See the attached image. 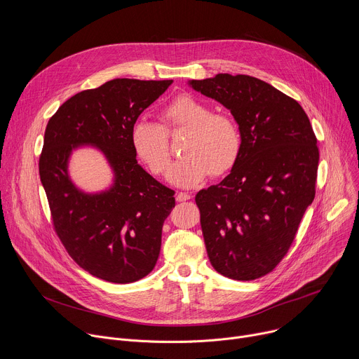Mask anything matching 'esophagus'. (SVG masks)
<instances>
[{"label":"esophagus","mask_w":359,"mask_h":359,"mask_svg":"<svg viewBox=\"0 0 359 359\" xmlns=\"http://www.w3.org/2000/svg\"><path fill=\"white\" fill-rule=\"evenodd\" d=\"M190 197H191V196H190L189 193H182V191H180V193L176 194V200H177V201H187V200H190Z\"/></svg>","instance_id":"esophagus-1"}]
</instances>
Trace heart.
I'll return each mask as SVG.
<instances>
[{"instance_id": "1", "label": "heart", "mask_w": 359, "mask_h": 359, "mask_svg": "<svg viewBox=\"0 0 359 359\" xmlns=\"http://www.w3.org/2000/svg\"><path fill=\"white\" fill-rule=\"evenodd\" d=\"M165 126L140 119L131 128V145L137 156L154 175L162 176L170 165L167 131L186 128L189 134L182 148L184 156L176 162L168 180L177 187L191 189L203 183L210 173L221 176L236 162L241 152V133L228 114H211L200 100L180 94L163 109Z\"/></svg>"}]
</instances>
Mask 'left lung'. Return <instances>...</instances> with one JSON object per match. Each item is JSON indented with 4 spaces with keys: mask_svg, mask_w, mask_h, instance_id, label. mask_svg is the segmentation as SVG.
Returning a JSON list of instances; mask_svg holds the SVG:
<instances>
[{
    "mask_svg": "<svg viewBox=\"0 0 359 359\" xmlns=\"http://www.w3.org/2000/svg\"><path fill=\"white\" fill-rule=\"evenodd\" d=\"M187 84L229 109L243 140L229 175L196 196L210 262L229 279L254 280L286 255L314 200L316 135L296 100L257 77Z\"/></svg>",
    "mask_w": 359,
    "mask_h": 359,
    "instance_id": "left-lung-1",
    "label": "left lung"
}]
</instances>
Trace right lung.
<instances>
[{"instance_id": "1", "label": "right lung", "mask_w": 359, "mask_h": 359, "mask_svg": "<svg viewBox=\"0 0 359 359\" xmlns=\"http://www.w3.org/2000/svg\"><path fill=\"white\" fill-rule=\"evenodd\" d=\"M173 80L114 79L77 93L49 119L39 159L55 229L69 255L88 273L112 283L147 276L161 252L162 226L175 207V191L138 162L131 128ZM93 147L113 179L86 192L71 179V155Z\"/></svg>"}]
</instances>
